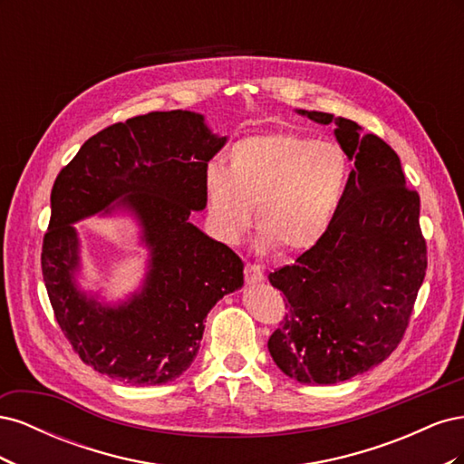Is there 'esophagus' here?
I'll return each instance as SVG.
<instances>
[{
    "mask_svg": "<svg viewBox=\"0 0 464 464\" xmlns=\"http://www.w3.org/2000/svg\"><path fill=\"white\" fill-rule=\"evenodd\" d=\"M244 276H246V283L247 285H257L265 278L263 275V266L256 265V263H246L244 266Z\"/></svg>",
    "mask_w": 464,
    "mask_h": 464,
    "instance_id": "esophagus-1",
    "label": "esophagus"
}]
</instances>
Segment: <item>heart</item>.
Wrapping results in <instances>:
<instances>
[{
    "label": "heart",
    "instance_id": "b5f03b06",
    "mask_svg": "<svg viewBox=\"0 0 464 464\" xmlns=\"http://www.w3.org/2000/svg\"><path fill=\"white\" fill-rule=\"evenodd\" d=\"M227 159L228 166L210 162L203 178L208 215L222 240H240L254 205L263 249L296 256L321 240L346 184L339 147L296 133H265L240 139Z\"/></svg>",
    "mask_w": 464,
    "mask_h": 464
}]
</instances>
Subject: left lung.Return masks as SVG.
Masks as SVG:
<instances>
[{"label":"left lung","mask_w":464,"mask_h":464,"mask_svg":"<svg viewBox=\"0 0 464 464\" xmlns=\"http://www.w3.org/2000/svg\"><path fill=\"white\" fill-rule=\"evenodd\" d=\"M300 114L334 121L354 168L321 240L269 275L285 294L286 315L266 346L288 377L331 385L368 372L399 346L424 283L428 247L420 195L406 186L397 152L382 137L362 135L353 120Z\"/></svg>","instance_id":"8db88e82"}]
</instances>
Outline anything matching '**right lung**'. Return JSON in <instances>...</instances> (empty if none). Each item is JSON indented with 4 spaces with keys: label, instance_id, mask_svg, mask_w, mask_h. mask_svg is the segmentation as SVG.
Instances as JSON below:
<instances>
[{
    "label": "right lung",
    "instance_id": "1",
    "mask_svg": "<svg viewBox=\"0 0 464 464\" xmlns=\"http://www.w3.org/2000/svg\"><path fill=\"white\" fill-rule=\"evenodd\" d=\"M224 143L195 111H149L92 135L55 178L42 276L65 339L98 373L130 385L174 382L198 356L210 307L242 288V259L189 222L207 207L205 170ZM116 198L142 224L151 271L130 303L104 308L74 286L72 222Z\"/></svg>",
    "mask_w": 464,
    "mask_h": 464
}]
</instances>
